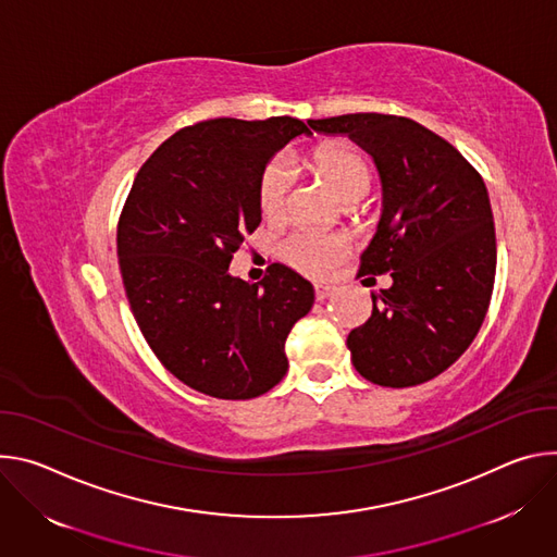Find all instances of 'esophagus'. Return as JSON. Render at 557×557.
<instances>
[{"label": "esophagus", "mask_w": 557, "mask_h": 557, "mask_svg": "<svg viewBox=\"0 0 557 557\" xmlns=\"http://www.w3.org/2000/svg\"><path fill=\"white\" fill-rule=\"evenodd\" d=\"M334 292H336V287H334V285H330V283H319V285H314V294H317V298H319V300H323V298L332 296Z\"/></svg>", "instance_id": "1"}]
</instances>
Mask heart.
I'll return each mask as SVG.
<instances>
[{"label": "heart", "mask_w": 557, "mask_h": 557, "mask_svg": "<svg viewBox=\"0 0 557 557\" xmlns=\"http://www.w3.org/2000/svg\"><path fill=\"white\" fill-rule=\"evenodd\" d=\"M307 168L347 208L356 206L372 188L374 170L362 152L341 141L319 144L307 154ZM259 210L270 223H278L287 208V172L270 165L259 178ZM347 255V243L334 234L298 232L283 240L281 257L287 265L307 276L330 274Z\"/></svg>", "instance_id": "obj_1"}]
</instances>
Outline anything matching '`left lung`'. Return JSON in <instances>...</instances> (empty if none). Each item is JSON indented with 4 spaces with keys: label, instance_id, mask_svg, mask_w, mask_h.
Instances as JSON below:
<instances>
[{
    "label": "left lung",
    "instance_id": "1",
    "mask_svg": "<svg viewBox=\"0 0 557 557\" xmlns=\"http://www.w3.org/2000/svg\"><path fill=\"white\" fill-rule=\"evenodd\" d=\"M374 157L383 216L360 257L362 274H389L372 317L347 336L356 372L381 387L443 374L473 343L496 281V227L480 172L413 119L356 112L314 119Z\"/></svg>",
    "mask_w": 557,
    "mask_h": 557
}]
</instances>
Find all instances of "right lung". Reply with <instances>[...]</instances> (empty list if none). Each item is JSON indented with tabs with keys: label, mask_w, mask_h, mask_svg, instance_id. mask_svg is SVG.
<instances>
[{
	"label": "right lung",
	"mask_w": 557,
	"mask_h": 557,
	"mask_svg": "<svg viewBox=\"0 0 557 557\" xmlns=\"http://www.w3.org/2000/svg\"><path fill=\"white\" fill-rule=\"evenodd\" d=\"M300 119H210L165 139L135 176L116 225L119 270L135 321L161 364L188 387L247 400L287 372L285 341L314 287L272 263L261 283L230 276L261 223L259 178Z\"/></svg>",
	"instance_id": "obj_1"
}]
</instances>
